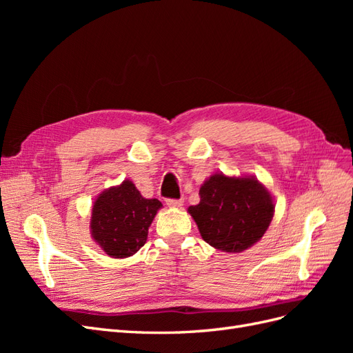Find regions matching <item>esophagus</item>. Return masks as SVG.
Wrapping results in <instances>:
<instances>
[{"label":"esophagus","instance_id":"obj_1","mask_svg":"<svg viewBox=\"0 0 353 353\" xmlns=\"http://www.w3.org/2000/svg\"><path fill=\"white\" fill-rule=\"evenodd\" d=\"M166 205L169 208H181L184 205V199H168Z\"/></svg>","mask_w":353,"mask_h":353}]
</instances>
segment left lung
<instances>
[{
	"instance_id": "left-lung-1",
	"label": "left lung",
	"mask_w": 353,
	"mask_h": 353,
	"mask_svg": "<svg viewBox=\"0 0 353 353\" xmlns=\"http://www.w3.org/2000/svg\"><path fill=\"white\" fill-rule=\"evenodd\" d=\"M200 203L190 206L200 236L212 248L240 253L258 243L274 216V199L254 176L212 175L200 187Z\"/></svg>"
}]
</instances>
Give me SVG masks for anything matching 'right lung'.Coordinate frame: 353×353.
Masks as SVG:
<instances>
[{
	"label": "right lung",
	"instance_id": "obj_1",
	"mask_svg": "<svg viewBox=\"0 0 353 353\" xmlns=\"http://www.w3.org/2000/svg\"><path fill=\"white\" fill-rule=\"evenodd\" d=\"M160 208L157 199H144L132 181L125 179L95 199L91 237L110 258H130L145 244L148 227Z\"/></svg>",
	"mask_w": 353,
	"mask_h": 353
}]
</instances>
